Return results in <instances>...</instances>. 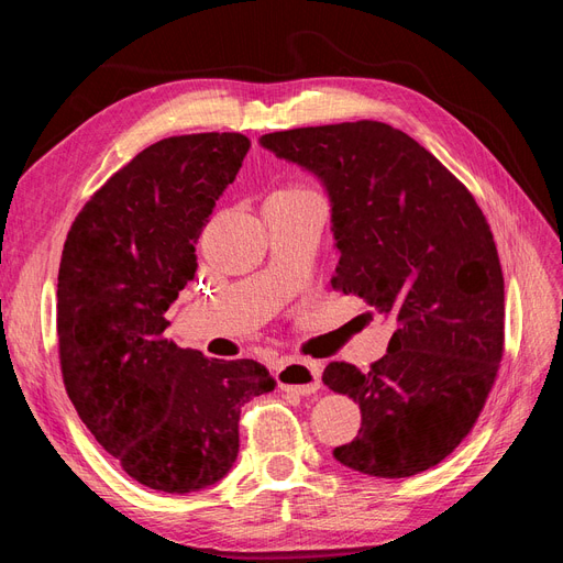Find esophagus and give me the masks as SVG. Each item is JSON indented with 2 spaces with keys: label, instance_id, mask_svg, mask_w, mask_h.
<instances>
[{
  "label": "esophagus",
  "instance_id": "1",
  "mask_svg": "<svg viewBox=\"0 0 563 563\" xmlns=\"http://www.w3.org/2000/svg\"><path fill=\"white\" fill-rule=\"evenodd\" d=\"M319 376L321 368L317 362H298L286 360L277 368V383L286 391H296V395H314L319 389Z\"/></svg>",
  "mask_w": 563,
  "mask_h": 563
}]
</instances>
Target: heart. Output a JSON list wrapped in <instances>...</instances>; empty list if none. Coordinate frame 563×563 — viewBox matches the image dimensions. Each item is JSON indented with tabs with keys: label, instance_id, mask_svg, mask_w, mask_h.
<instances>
[{
	"label": "heart",
	"instance_id": "1",
	"mask_svg": "<svg viewBox=\"0 0 563 563\" xmlns=\"http://www.w3.org/2000/svg\"><path fill=\"white\" fill-rule=\"evenodd\" d=\"M282 195H302V192H310L305 190V187H288V190H279Z\"/></svg>",
	"mask_w": 563,
	"mask_h": 563
}]
</instances>
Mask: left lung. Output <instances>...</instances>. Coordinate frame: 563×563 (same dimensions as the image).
<instances>
[{
	"label": "left lung",
	"instance_id": "1",
	"mask_svg": "<svg viewBox=\"0 0 563 563\" xmlns=\"http://www.w3.org/2000/svg\"><path fill=\"white\" fill-rule=\"evenodd\" d=\"M261 145L327 187L333 288L397 323L368 371L323 368V385L362 408L360 437L335 460L383 479L434 467L474 428L503 360L505 282L482 209L432 152L383 122L275 131Z\"/></svg>",
	"mask_w": 563,
	"mask_h": 563
}]
</instances>
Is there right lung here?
<instances>
[{"instance_id": "add662e5", "label": "right lung", "mask_w": 563, "mask_h": 563, "mask_svg": "<svg viewBox=\"0 0 563 563\" xmlns=\"http://www.w3.org/2000/svg\"><path fill=\"white\" fill-rule=\"evenodd\" d=\"M251 141L174 135L145 147L84 203L58 269V354L81 422L139 484L192 493L240 453V413L275 389L253 360H209L164 338L197 272L195 244Z\"/></svg>"}]
</instances>
